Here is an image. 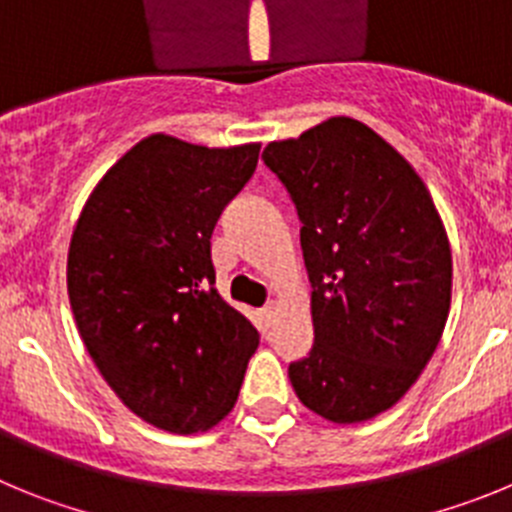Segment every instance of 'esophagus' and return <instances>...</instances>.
I'll use <instances>...</instances> for the list:
<instances>
[{
  "label": "esophagus",
  "mask_w": 512,
  "mask_h": 512,
  "mask_svg": "<svg viewBox=\"0 0 512 512\" xmlns=\"http://www.w3.org/2000/svg\"><path fill=\"white\" fill-rule=\"evenodd\" d=\"M279 315H282V305L279 302H269V305L261 310V318H264L266 325H274L279 320Z\"/></svg>",
  "instance_id": "obj_1"
}]
</instances>
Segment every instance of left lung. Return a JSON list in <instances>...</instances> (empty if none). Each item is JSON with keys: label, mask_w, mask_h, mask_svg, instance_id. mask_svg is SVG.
Wrapping results in <instances>:
<instances>
[{"label": "left lung", "mask_w": 512, "mask_h": 512, "mask_svg": "<svg viewBox=\"0 0 512 512\" xmlns=\"http://www.w3.org/2000/svg\"><path fill=\"white\" fill-rule=\"evenodd\" d=\"M264 164L302 220L315 343L289 364L305 408L338 425L390 410L431 361L451 307V246L405 156L354 117L274 140Z\"/></svg>", "instance_id": "8db88e82"}]
</instances>
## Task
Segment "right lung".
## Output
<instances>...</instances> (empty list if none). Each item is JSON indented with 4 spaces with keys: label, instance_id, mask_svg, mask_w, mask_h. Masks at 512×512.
Wrapping results in <instances>:
<instances>
[{
    "label": "right lung",
    "instance_id": "right-lung-1",
    "mask_svg": "<svg viewBox=\"0 0 512 512\" xmlns=\"http://www.w3.org/2000/svg\"><path fill=\"white\" fill-rule=\"evenodd\" d=\"M259 143L156 133L99 179L69 246L79 336L125 408L169 433L233 410L259 330L215 289L210 238L259 164Z\"/></svg>",
    "mask_w": 512,
    "mask_h": 512
}]
</instances>
